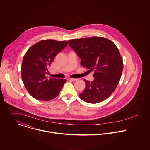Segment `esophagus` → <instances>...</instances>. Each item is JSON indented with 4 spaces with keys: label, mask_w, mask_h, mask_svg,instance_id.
Wrapping results in <instances>:
<instances>
[{
    "label": "esophagus",
    "mask_w": 150,
    "mask_h": 150,
    "mask_svg": "<svg viewBox=\"0 0 150 150\" xmlns=\"http://www.w3.org/2000/svg\"><path fill=\"white\" fill-rule=\"evenodd\" d=\"M70 81H72L73 82H75L76 81H78V79H75V78H69V79Z\"/></svg>",
    "instance_id": "34e87169"
}]
</instances>
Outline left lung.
<instances>
[{"instance_id": "1", "label": "left lung", "mask_w": 150, "mask_h": 150, "mask_svg": "<svg viewBox=\"0 0 150 150\" xmlns=\"http://www.w3.org/2000/svg\"><path fill=\"white\" fill-rule=\"evenodd\" d=\"M68 44L81 59V65L94 71L93 82L83 79L86 87L79 94L81 99L97 103L108 98L115 90L123 70L122 57L116 45L102 37L69 40Z\"/></svg>"}]
</instances>
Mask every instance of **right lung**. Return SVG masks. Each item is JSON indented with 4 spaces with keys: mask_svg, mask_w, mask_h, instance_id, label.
Here are the masks:
<instances>
[{
    "mask_svg": "<svg viewBox=\"0 0 150 150\" xmlns=\"http://www.w3.org/2000/svg\"><path fill=\"white\" fill-rule=\"evenodd\" d=\"M68 44L66 41L41 40L32 46L24 55L21 67L22 79L29 93L40 100H50L59 94L66 79L45 76L55 56Z\"/></svg>",
    "mask_w": 150,
    "mask_h": 150,
    "instance_id": "add662e5",
    "label": "right lung"
}]
</instances>
